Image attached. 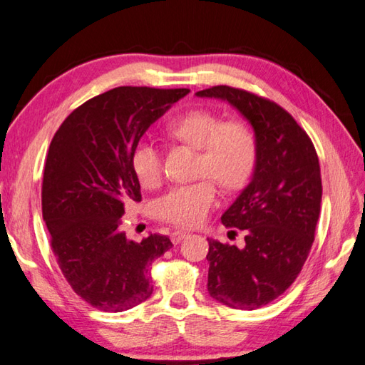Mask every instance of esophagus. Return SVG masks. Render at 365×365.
<instances>
[{
    "label": "esophagus",
    "mask_w": 365,
    "mask_h": 365,
    "mask_svg": "<svg viewBox=\"0 0 365 365\" xmlns=\"http://www.w3.org/2000/svg\"><path fill=\"white\" fill-rule=\"evenodd\" d=\"M188 237V234L185 230H175V232H173V234H170V242H173L174 245H177V243H180L183 238H187Z\"/></svg>",
    "instance_id": "34e87169"
}]
</instances>
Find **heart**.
<instances>
[{
  "label": "heart",
  "instance_id": "b5f03b06",
  "mask_svg": "<svg viewBox=\"0 0 365 365\" xmlns=\"http://www.w3.org/2000/svg\"><path fill=\"white\" fill-rule=\"evenodd\" d=\"M177 141L199 150V182L177 185L155 202V215L180 227H196L216 204L221 188L237 191L246 187L259 163V139L243 120H224L221 114L197 108L168 125ZM130 165L144 188H157L163 180V153L150 139L138 141L130 155ZM211 178L208 179L207 177Z\"/></svg>",
  "mask_w": 365,
  "mask_h": 365
}]
</instances>
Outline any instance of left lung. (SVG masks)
<instances>
[{
  "label": "left lung",
  "instance_id": "8db88e82",
  "mask_svg": "<svg viewBox=\"0 0 365 365\" xmlns=\"http://www.w3.org/2000/svg\"><path fill=\"white\" fill-rule=\"evenodd\" d=\"M196 96L227 100L259 139L252 180L221 216L224 226L245 232V247L208 240L207 254L210 297L254 311L289 289L311 252L322 204L319 157L292 114L271 100L230 86Z\"/></svg>",
  "mask_w": 365,
  "mask_h": 365
}]
</instances>
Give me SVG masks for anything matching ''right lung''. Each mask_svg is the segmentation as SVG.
I'll list each match as a JSON object with an SVG mask.
<instances>
[{"label": "right lung", "instance_id": "obj_1", "mask_svg": "<svg viewBox=\"0 0 365 365\" xmlns=\"http://www.w3.org/2000/svg\"><path fill=\"white\" fill-rule=\"evenodd\" d=\"M190 89L120 86L67 115L45 158L42 216L66 281L92 307L122 312L150 297L149 267L173 247L122 230L125 205L141 200L130 165L135 144Z\"/></svg>", "mask_w": 365, "mask_h": 365}]
</instances>
